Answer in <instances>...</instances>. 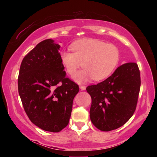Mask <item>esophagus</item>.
<instances>
[{
	"instance_id": "34e87169",
	"label": "esophagus",
	"mask_w": 157,
	"mask_h": 157,
	"mask_svg": "<svg viewBox=\"0 0 157 157\" xmlns=\"http://www.w3.org/2000/svg\"><path fill=\"white\" fill-rule=\"evenodd\" d=\"M79 88H80V89L81 90V91H84V90H86V86H79Z\"/></svg>"
}]
</instances>
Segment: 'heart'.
<instances>
[{"label":"heart","instance_id":"heart-1","mask_svg":"<svg viewBox=\"0 0 157 157\" xmlns=\"http://www.w3.org/2000/svg\"><path fill=\"white\" fill-rule=\"evenodd\" d=\"M72 52L62 51L61 63L71 76H74L81 66L74 80L85 83L93 78L95 81L106 78L119 63L120 53L114 45L94 38L78 40L70 46Z\"/></svg>","mask_w":157,"mask_h":157}]
</instances>
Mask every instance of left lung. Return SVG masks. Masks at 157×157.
<instances>
[{
	"mask_svg": "<svg viewBox=\"0 0 157 157\" xmlns=\"http://www.w3.org/2000/svg\"><path fill=\"white\" fill-rule=\"evenodd\" d=\"M140 86V72L136 63H124L106 80L89 86L90 119L94 125L109 132L126 124L136 109Z\"/></svg>",
	"mask_w": 157,
	"mask_h": 157,
	"instance_id": "8db88e82",
	"label": "left lung"
}]
</instances>
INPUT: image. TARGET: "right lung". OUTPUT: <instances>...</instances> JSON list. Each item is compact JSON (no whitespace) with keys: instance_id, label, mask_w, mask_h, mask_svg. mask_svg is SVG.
<instances>
[{"instance_id":"1","label":"right lung","mask_w":157,"mask_h":157,"mask_svg":"<svg viewBox=\"0 0 157 157\" xmlns=\"http://www.w3.org/2000/svg\"><path fill=\"white\" fill-rule=\"evenodd\" d=\"M46 39L23 58L18 78L23 108L33 124L41 129L59 132L68 125L78 86L66 77L59 50Z\"/></svg>"}]
</instances>
